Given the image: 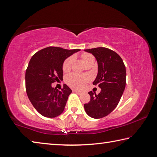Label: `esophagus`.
I'll return each instance as SVG.
<instances>
[{
  "label": "esophagus",
  "instance_id": "1",
  "mask_svg": "<svg viewBox=\"0 0 157 157\" xmlns=\"http://www.w3.org/2000/svg\"><path fill=\"white\" fill-rule=\"evenodd\" d=\"M74 92H75L76 94H78L79 95H82V93L81 91H78V90H74Z\"/></svg>",
  "mask_w": 157,
  "mask_h": 157
}]
</instances>
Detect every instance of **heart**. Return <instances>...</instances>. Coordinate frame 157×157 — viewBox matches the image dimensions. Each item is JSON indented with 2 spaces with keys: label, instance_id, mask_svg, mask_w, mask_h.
<instances>
[{
  "label": "heart",
  "instance_id": "heart-1",
  "mask_svg": "<svg viewBox=\"0 0 157 157\" xmlns=\"http://www.w3.org/2000/svg\"><path fill=\"white\" fill-rule=\"evenodd\" d=\"M82 60L84 61L85 64L93 62H94V57L89 53H83L81 55ZM74 61V57L71 56L66 59L63 63L62 68L64 72H68L71 70V66H72L73 62ZM66 83L69 86L73 87L74 89H81L86 85V84L89 81V78L86 75H81L75 73H71L66 77Z\"/></svg>",
  "mask_w": 157,
  "mask_h": 157
}]
</instances>
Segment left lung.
I'll return each mask as SVG.
<instances>
[{
    "label": "left lung",
    "mask_w": 157,
    "mask_h": 157,
    "mask_svg": "<svg viewBox=\"0 0 157 157\" xmlns=\"http://www.w3.org/2000/svg\"><path fill=\"white\" fill-rule=\"evenodd\" d=\"M96 59L98 73L94 85L101 89L98 95L90 91L91 100L84 105L86 113L94 118L109 114L120 101L126 84V69L122 58L113 50L99 47L86 49Z\"/></svg>",
    "instance_id": "obj_1"
}]
</instances>
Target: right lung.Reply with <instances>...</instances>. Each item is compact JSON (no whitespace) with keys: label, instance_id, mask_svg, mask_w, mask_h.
Returning <instances> with one entry per match:
<instances>
[{"label":"right lung","instance_id":"1","mask_svg":"<svg viewBox=\"0 0 157 157\" xmlns=\"http://www.w3.org/2000/svg\"><path fill=\"white\" fill-rule=\"evenodd\" d=\"M79 49L67 50L50 46L36 52L25 71V89L29 100L43 116L55 118L62 113L71 89L63 84L62 90L52 88V83L63 79V63Z\"/></svg>","mask_w":157,"mask_h":157}]
</instances>
